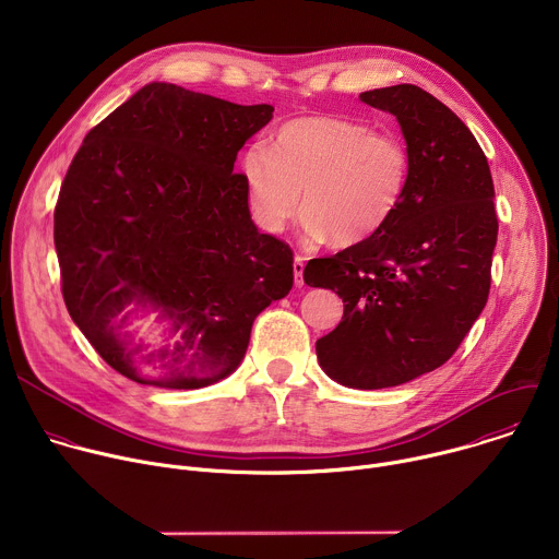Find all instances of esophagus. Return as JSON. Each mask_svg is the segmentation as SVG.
<instances>
[{
	"mask_svg": "<svg viewBox=\"0 0 559 559\" xmlns=\"http://www.w3.org/2000/svg\"><path fill=\"white\" fill-rule=\"evenodd\" d=\"M302 270H305V259L294 257V283L300 287L302 285Z\"/></svg>",
	"mask_w": 559,
	"mask_h": 559,
	"instance_id": "esophagus-1",
	"label": "esophagus"
}]
</instances>
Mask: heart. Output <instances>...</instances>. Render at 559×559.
<instances>
[{"instance_id":"obj_1","label":"heart","mask_w":559,"mask_h":559,"mask_svg":"<svg viewBox=\"0 0 559 559\" xmlns=\"http://www.w3.org/2000/svg\"><path fill=\"white\" fill-rule=\"evenodd\" d=\"M241 175L257 223L281 231L300 207L309 241L332 236L358 243L376 234L403 203L409 152L401 139L341 117H302L281 126L272 147L243 152Z\"/></svg>"}]
</instances>
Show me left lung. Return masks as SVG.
Wrapping results in <instances>:
<instances>
[{"instance_id": "8db88e82", "label": "left lung", "mask_w": 559, "mask_h": 559, "mask_svg": "<svg viewBox=\"0 0 559 559\" xmlns=\"http://www.w3.org/2000/svg\"><path fill=\"white\" fill-rule=\"evenodd\" d=\"M360 102L401 126L407 192L376 234L311 259L302 278L345 302L338 328L316 341L318 365L343 386L384 389L444 365L483 313L498 243L496 190L480 143L427 91L401 84Z\"/></svg>"}]
</instances>
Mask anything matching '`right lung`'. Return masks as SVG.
I'll return each mask as SVG.
<instances>
[{
	"label": "right lung",
	"instance_id": "obj_1",
	"mask_svg": "<svg viewBox=\"0 0 559 559\" xmlns=\"http://www.w3.org/2000/svg\"><path fill=\"white\" fill-rule=\"evenodd\" d=\"M152 82L95 126L59 190L55 250L68 313L121 376L199 389L248 352L254 318L294 285L292 250L261 234L236 154L272 119ZM157 313L169 343L124 328Z\"/></svg>",
	"mask_w": 559,
	"mask_h": 559
}]
</instances>
